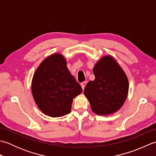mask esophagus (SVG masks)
Returning <instances> with one entry per match:
<instances>
[{
	"instance_id": "1",
	"label": "esophagus",
	"mask_w": 156,
	"mask_h": 156,
	"mask_svg": "<svg viewBox=\"0 0 156 156\" xmlns=\"http://www.w3.org/2000/svg\"><path fill=\"white\" fill-rule=\"evenodd\" d=\"M86 84H87V82L86 81H84V82H82V83L80 84V85H81V87H82V88L83 89H84V88H85V86H86Z\"/></svg>"
}]
</instances>
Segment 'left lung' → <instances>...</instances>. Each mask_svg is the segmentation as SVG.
Here are the masks:
<instances>
[{
  "mask_svg": "<svg viewBox=\"0 0 156 156\" xmlns=\"http://www.w3.org/2000/svg\"><path fill=\"white\" fill-rule=\"evenodd\" d=\"M95 79L86 85L84 93L92 111L98 115H108L120 109L127 97V75L112 56L105 55L93 68Z\"/></svg>",
  "mask_w": 156,
  "mask_h": 156,
  "instance_id": "1",
  "label": "left lung"
}]
</instances>
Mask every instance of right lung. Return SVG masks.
<instances>
[{
    "instance_id": "add662e5",
    "label": "right lung",
    "mask_w": 156,
    "mask_h": 156,
    "mask_svg": "<svg viewBox=\"0 0 156 156\" xmlns=\"http://www.w3.org/2000/svg\"><path fill=\"white\" fill-rule=\"evenodd\" d=\"M63 55L55 53L46 58L36 69L31 91L39 108L51 117H62L71 111L73 98L81 94V86L67 68Z\"/></svg>"
}]
</instances>
